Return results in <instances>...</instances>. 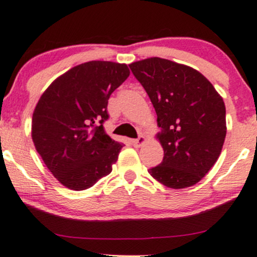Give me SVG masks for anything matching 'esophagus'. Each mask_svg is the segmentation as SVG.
Returning <instances> with one entry per match:
<instances>
[{
    "mask_svg": "<svg viewBox=\"0 0 257 257\" xmlns=\"http://www.w3.org/2000/svg\"><path fill=\"white\" fill-rule=\"evenodd\" d=\"M145 141H147V138H145L143 135H141L137 139H132V144H134L136 148H139L145 143Z\"/></svg>",
    "mask_w": 257,
    "mask_h": 257,
    "instance_id": "esophagus-1",
    "label": "esophagus"
}]
</instances>
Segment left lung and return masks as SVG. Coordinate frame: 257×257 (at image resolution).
I'll return each mask as SVG.
<instances>
[{"mask_svg":"<svg viewBox=\"0 0 257 257\" xmlns=\"http://www.w3.org/2000/svg\"><path fill=\"white\" fill-rule=\"evenodd\" d=\"M157 114L160 166L149 169L174 189L194 186L210 172L226 136L223 97L198 70L168 59L147 58L130 64Z\"/></svg>","mask_w":257,"mask_h":257,"instance_id":"obj_1","label":"left lung"}]
</instances>
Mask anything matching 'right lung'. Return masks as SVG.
<instances>
[{
	"mask_svg": "<svg viewBox=\"0 0 257 257\" xmlns=\"http://www.w3.org/2000/svg\"><path fill=\"white\" fill-rule=\"evenodd\" d=\"M130 76L126 64L83 63L44 91L32 118V139L53 176L84 191L112 172L122 144L104 132L110 94Z\"/></svg>",
	"mask_w": 257,
	"mask_h": 257,
	"instance_id": "right-lung-1",
	"label": "right lung"
}]
</instances>
